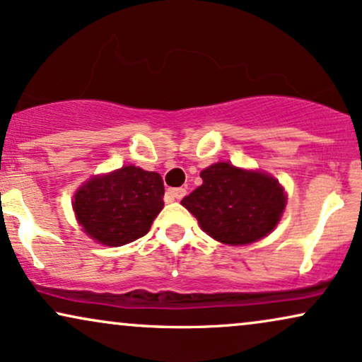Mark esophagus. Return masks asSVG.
I'll return each instance as SVG.
<instances>
[{"instance_id":"34e87169","label":"esophagus","mask_w":362,"mask_h":362,"mask_svg":"<svg viewBox=\"0 0 362 362\" xmlns=\"http://www.w3.org/2000/svg\"><path fill=\"white\" fill-rule=\"evenodd\" d=\"M168 194L171 196L173 199H182L186 196V189L185 188H169Z\"/></svg>"}]
</instances>
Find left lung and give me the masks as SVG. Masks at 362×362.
I'll return each instance as SVG.
<instances>
[{"label":"left lung","mask_w":362,"mask_h":362,"mask_svg":"<svg viewBox=\"0 0 362 362\" xmlns=\"http://www.w3.org/2000/svg\"><path fill=\"white\" fill-rule=\"evenodd\" d=\"M199 176L203 185L181 204L193 213L202 230L218 242L253 243L269 235L282 216L284 189L269 174L218 163Z\"/></svg>","instance_id":"8db88e82"}]
</instances>
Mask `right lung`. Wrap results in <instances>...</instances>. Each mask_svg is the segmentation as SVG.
I'll return each mask as SVG.
<instances>
[{"label": "right lung", "mask_w": 362, "mask_h": 362, "mask_svg": "<svg viewBox=\"0 0 362 362\" xmlns=\"http://www.w3.org/2000/svg\"><path fill=\"white\" fill-rule=\"evenodd\" d=\"M163 177L154 171L124 166L92 177L77 191L75 215L83 231L107 247L144 236L164 206Z\"/></svg>", "instance_id": "right-lung-1"}]
</instances>
